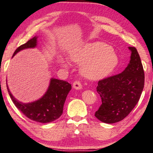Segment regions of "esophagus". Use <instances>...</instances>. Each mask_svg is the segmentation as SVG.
Listing matches in <instances>:
<instances>
[{
    "mask_svg": "<svg viewBox=\"0 0 153 153\" xmlns=\"http://www.w3.org/2000/svg\"><path fill=\"white\" fill-rule=\"evenodd\" d=\"M73 88H74V89H76V90H79V89H82V84H81L80 82H79V81H76V82H74Z\"/></svg>",
    "mask_w": 153,
    "mask_h": 153,
    "instance_id": "34e87169",
    "label": "esophagus"
}]
</instances>
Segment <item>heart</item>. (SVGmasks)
I'll return each instance as SVG.
<instances>
[{
	"mask_svg": "<svg viewBox=\"0 0 153 153\" xmlns=\"http://www.w3.org/2000/svg\"><path fill=\"white\" fill-rule=\"evenodd\" d=\"M71 62L82 64V75L89 80H100L105 78L114 71L118 64V57L111 46L101 41L89 42L69 52ZM63 66L68 67L66 59H61Z\"/></svg>",
	"mask_w": 153,
	"mask_h": 153,
	"instance_id": "b5f03b06",
	"label": "heart"
}]
</instances>
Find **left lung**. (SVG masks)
<instances>
[{"mask_svg": "<svg viewBox=\"0 0 153 153\" xmlns=\"http://www.w3.org/2000/svg\"><path fill=\"white\" fill-rule=\"evenodd\" d=\"M128 65L122 73L98 82L97 91L102 105L94 116L102 123L121 121L130 114L140 98L144 88L145 74L139 53L134 47Z\"/></svg>", "mask_w": 153, "mask_h": 153, "instance_id": "obj_1", "label": "left lung"}]
</instances>
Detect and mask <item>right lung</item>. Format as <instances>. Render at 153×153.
<instances>
[{"label":"right lung","instance_id":"obj_1","mask_svg":"<svg viewBox=\"0 0 153 153\" xmlns=\"http://www.w3.org/2000/svg\"><path fill=\"white\" fill-rule=\"evenodd\" d=\"M38 36H36L26 44L21 45L14 52L13 57L16 53L27 48H34L37 46ZM7 89L16 107L27 117L41 123H48L60 117L63 113L64 102L66 97L71 89V85L66 81L51 78L47 90L39 100L28 103L19 101L11 94L8 87Z\"/></svg>","mask_w":153,"mask_h":153}]
</instances>
